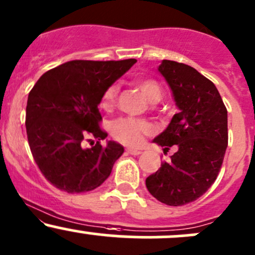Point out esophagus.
<instances>
[{"label":"esophagus","instance_id":"obj_1","mask_svg":"<svg viewBox=\"0 0 255 255\" xmlns=\"http://www.w3.org/2000/svg\"><path fill=\"white\" fill-rule=\"evenodd\" d=\"M127 152L130 155H140L141 150L140 149H134V148H127Z\"/></svg>","mask_w":255,"mask_h":255}]
</instances>
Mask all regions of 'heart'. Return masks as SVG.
I'll list each match as a JSON object with an SVG mask.
<instances>
[{
	"instance_id": "1",
	"label": "heart",
	"mask_w": 255,
	"mask_h": 255,
	"mask_svg": "<svg viewBox=\"0 0 255 255\" xmlns=\"http://www.w3.org/2000/svg\"><path fill=\"white\" fill-rule=\"evenodd\" d=\"M136 87L146 96L150 103H157L162 98V88L154 79H140L136 82ZM117 89L116 85H111L105 90L101 99V107L105 110L111 109L116 101ZM154 127L149 121L136 120L132 117H126L115 121L112 125V135L117 140L129 145H140L143 136L152 132Z\"/></svg>"
}]
</instances>
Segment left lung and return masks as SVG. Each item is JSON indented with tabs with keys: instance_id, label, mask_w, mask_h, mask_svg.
<instances>
[{
	"instance_id": "8db88e82",
	"label": "left lung",
	"mask_w": 255,
	"mask_h": 255,
	"mask_svg": "<svg viewBox=\"0 0 255 255\" xmlns=\"http://www.w3.org/2000/svg\"><path fill=\"white\" fill-rule=\"evenodd\" d=\"M159 72L179 111L154 143L177 150L145 184L159 202L179 206L202 197L219 175L229 143L227 110L215 84L188 64L163 60Z\"/></svg>"
}]
</instances>
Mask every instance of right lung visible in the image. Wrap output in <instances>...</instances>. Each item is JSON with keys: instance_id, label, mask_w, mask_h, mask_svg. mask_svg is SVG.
<instances>
[{"instance_id": "add662e5", "label": "right lung", "mask_w": 255, "mask_h": 255, "mask_svg": "<svg viewBox=\"0 0 255 255\" xmlns=\"http://www.w3.org/2000/svg\"><path fill=\"white\" fill-rule=\"evenodd\" d=\"M136 62H66L42 74L28 96L25 115L29 146L45 178L67 193L98 188L111 173L125 149L116 141L100 140L107 133L99 126L98 106L104 93ZM98 140L92 148L82 143ZM93 143V142H92Z\"/></svg>"}]
</instances>
